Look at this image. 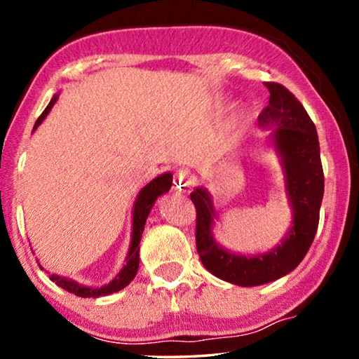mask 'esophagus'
<instances>
[{
	"mask_svg": "<svg viewBox=\"0 0 359 359\" xmlns=\"http://www.w3.org/2000/svg\"><path fill=\"white\" fill-rule=\"evenodd\" d=\"M191 185V180H190V174L187 171H179L175 174L174 177V187L177 188V190H187V188H190Z\"/></svg>",
	"mask_w": 359,
	"mask_h": 359,
	"instance_id": "34e87169",
	"label": "esophagus"
}]
</instances>
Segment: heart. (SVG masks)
<instances>
[{"instance_id":"obj_1","label":"heart","mask_w":359,"mask_h":359,"mask_svg":"<svg viewBox=\"0 0 359 359\" xmlns=\"http://www.w3.org/2000/svg\"><path fill=\"white\" fill-rule=\"evenodd\" d=\"M241 120H242V115L241 114L236 115V118L233 120V126H238L241 123Z\"/></svg>"}]
</instances>
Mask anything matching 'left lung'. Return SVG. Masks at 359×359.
Instances as JSON below:
<instances>
[{
  "label": "left lung",
  "mask_w": 359,
  "mask_h": 359,
  "mask_svg": "<svg viewBox=\"0 0 359 359\" xmlns=\"http://www.w3.org/2000/svg\"><path fill=\"white\" fill-rule=\"evenodd\" d=\"M269 104L258 115L259 128L272 130L271 144L280 156L285 193L293 214L288 233L272 250L258 255L233 253L217 244L212 194L203 187L190 194L196 208V248L210 274L239 287L274 282L297 267L311 248L320 220L325 175L317 128L294 95L280 83L266 82Z\"/></svg>",
  "instance_id": "left-lung-1"
}]
</instances>
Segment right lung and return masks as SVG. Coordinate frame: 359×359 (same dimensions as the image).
I'll list each match as a JSON object with an SVG mask.
<instances>
[{
	"label": "right lung",
	"instance_id": "add662e5",
	"mask_svg": "<svg viewBox=\"0 0 359 359\" xmlns=\"http://www.w3.org/2000/svg\"><path fill=\"white\" fill-rule=\"evenodd\" d=\"M58 100V96L55 95L48 102V106L44 109V112L41 114V117L36 120V125L33 131L38 128V126L44 121L47 117V114L50 112V109L53 107ZM172 185V174L171 172H165L161 175H158L151 182H149L141 191H139L135 205H133V233H131V244H130V250L128 255H126V264L121 267V271L118 272L115 278H112V282H109L107 285H102V287H85V285L77 283L76 280H71V278H66L62 276L52 274L50 280L53 283H57L58 287H62L63 290L69 291V293L81 296V297H100V296H107L112 293H117V291L123 290L126 285H130L133 278L136 277L137 269H139V242H141L142 233H144V226L145 222H147V217L150 214L151 208L158 198L161 194H165L169 191V188ZM42 267V266H41Z\"/></svg>",
	"mask_w": 359,
	"mask_h": 359
}]
</instances>
